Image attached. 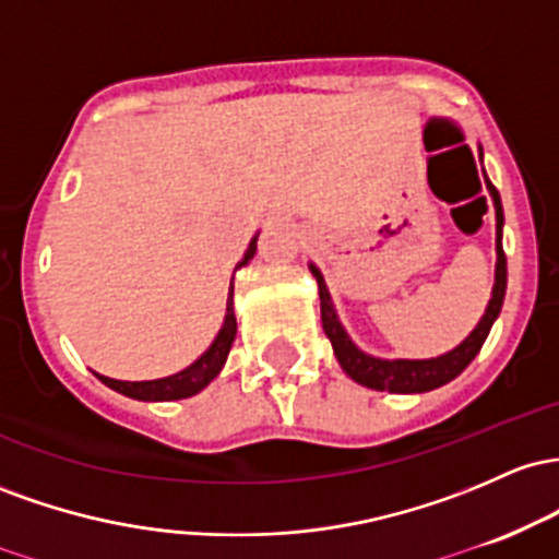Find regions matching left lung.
Listing matches in <instances>:
<instances>
[{"instance_id":"obj_1","label":"left lung","mask_w":559,"mask_h":559,"mask_svg":"<svg viewBox=\"0 0 559 559\" xmlns=\"http://www.w3.org/2000/svg\"><path fill=\"white\" fill-rule=\"evenodd\" d=\"M488 192L493 198V209H497V282H493V293L491 300H488V309L483 313V319L478 322L469 335L465 337V343H460L454 350L449 354L438 356V359H425V361H409V359H374V356L364 354L350 343V337L346 335V330L341 328L337 322L335 309H332L330 300V290L324 285V277L319 274L317 266H311V274L317 277L319 285V300H322V328L328 332L332 350H335L337 361L341 367L346 369V374L350 380H356L359 385L372 388V391H391V393H425L432 391V388L447 385L449 380H454L462 369L467 367L469 361L478 356V350L486 343L488 332H491L493 319L499 317L501 304H504V290H507V255L504 248H501V227H504V211H501V200L497 187L488 181Z\"/></svg>"}]
</instances>
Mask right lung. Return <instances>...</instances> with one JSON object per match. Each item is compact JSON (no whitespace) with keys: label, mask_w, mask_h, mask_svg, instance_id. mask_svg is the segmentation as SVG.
<instances>
[{"label":"right lung","mask_w":559,"mask_h":559,"mask_svg":"<svg viewBox=\"0 0 559 559\" xmlns=\"http://www.w3.org/2000/svg\"><path fill=\"white\" fill-rule=\"evenodd\" d=\"M253 255H255V237L246 250V259L237 263V269L246 266V263L253 259ZM231 280H235V277H231ZM231 290H235V287H229L227 317H224L222 332L216 335L213 346L205 350V354L200 356V359L192 364V367H187L185 372L171 374V378H163V380H147V382L110 380V378H103V374H97V378L103 380L108 388H112V391L123 393V396H129V399H140V401H174V399L195 396L198 391H203V388L209 385V382L216 378L218 372H222L224 361H227V356H229L231 343H235L237 319H235V311H231Z\"/></svg>","instance_id":"add662e5"}]
</instances>
